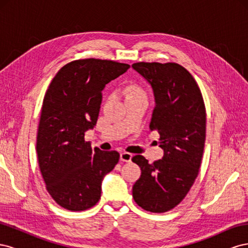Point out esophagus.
<instances>
[{
  "mask_svg": "<svg viewBox=\"0 0 248 248\" xmlns=\"http://www.w3.org/2000/svg\"><path fill=\"white\" fill-rule=\"evenodd\" d=\"M131 157H132V154L128 152H122L121 155H120V158H121V160L124 162H129L131 160Z\"/></svg>",
  "mask_w": 248,
  "mask_h": 248,
  "instance_id": "esophagus-1",
  "label": "esophagus"
}]
</instances>
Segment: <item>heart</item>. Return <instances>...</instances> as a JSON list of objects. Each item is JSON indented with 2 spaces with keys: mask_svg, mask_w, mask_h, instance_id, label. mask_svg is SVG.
Here are the masks:
<instances>
[{
  "mask_svg": "<svg viewBox=\"0 0 248 248\" xmlns=\"http://www.w3.org/2000/svg\"><path fill=\"white\" fill-rule=\"evenodd\" d=\"M140 94H145L140 87L137 85H132L128 88V95H140Z\"/></svg>",
  "mask_w": 248,
  "mask_h": 248,
  "instance_id": "b5f03b06",
  "label": "heart"
}]
</instances>
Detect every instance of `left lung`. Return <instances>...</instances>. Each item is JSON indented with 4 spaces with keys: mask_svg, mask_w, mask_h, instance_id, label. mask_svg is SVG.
<instances>
[{
    "mask_svg": "<svg viewBox=\"0 0 248 248\" xmlns=\"http://www.w3.org/2000/svg\"><path fill=\"white\" fill-rule=\"evenodd\" d=\"M133 69L152 86L155 108L150 130L159 133L162 159L132 157L141 175L132 197L146 211L163 213L183 201L198 177L206 140V108L196 79L177 63L138 62Z\"/></svg>",
    "mask_w": 248,
    "mask_h": 248,
    "instance_id": "8db88e82",
    "label": "left lung"
}]
</instances>
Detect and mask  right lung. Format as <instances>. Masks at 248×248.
<instances>
[{"label": "right lung", "mask_w": 248, "mask_h": 248, "mask_svg": "<svg viewBox=\"0 0 248 248\" xmlns=\"http://www.w3.org/2000/svg\"><path fill=\"white\" fill-rule=\"evenodd\" d=\"M129 67L112 60H74L57 72L46 90L36 151L46 190L64 209L95 206L103 177L119 162L117 151L92 150L85 132L96 125L102 90Z\"/></svg>", "instance_id": "right-lung-1"}]
</instances>
